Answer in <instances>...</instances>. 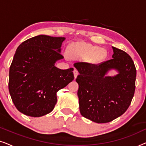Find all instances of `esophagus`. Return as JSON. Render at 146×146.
<instances>
[{
	"instance_id": "1",
	"label": "esophagus",
	"mask_w": 146,
	"mask_h": 146,
	"mask_svg": "<svg viewBox=\"0 0 146 146\" xmlns=\"http://www.w3.org/2000/svg\"><path fill=\"white\" fill-rule=\"evenodd\" d=\"M78 75V71L76 69L74 70V78H76Z\"/></svg>"
}]
</instances>
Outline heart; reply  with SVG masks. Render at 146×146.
<instances>
[{"instance_id": "b5f03b06", "label": "heart", "mask_w": 146, "mask_h": 146, "mask_svg": "<svg viewBox=\"0 0 146 146\" xmlns=\"http://www.w3.org/2000/svg\"><path fill=\"white\" fill-rule=\"evenodd\" d=\"M70 56L74 60H86L88 62L96 64L106 57L107 51L103 48L85 42H73L68 47Z\"/></svg>"}]
</instances>
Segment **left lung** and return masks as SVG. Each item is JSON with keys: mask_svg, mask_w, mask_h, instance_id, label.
<instances>
[{"mask_svg": "<svg viewBox=\"0 0 146 146\" xmlns=\"http://www.w3.org/2000/svg\"><path fill=\"white\" fill-rule=\"evenodd\" d=\"M112 48V59L100 64H74L80 74L76 79L79 86L80 111L82 116L96 123L110 122L122 115L134 94V63L124 51ZM111 70L116 71L117 74L108 75Z\"/></svg>", "mask_w": 146, "mask_h": 146, "instance_id": "1", "label": "left lung"}]
</instances>
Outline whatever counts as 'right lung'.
<instances>
[{"mask_svg":"<svg viewBox=\"0 0 146 146\" xmlns=\"http://www.w3.org/2000/svg\"><path fill=\"white\" fill-rule=\"evenodd\" d=\"M64 37L40 35L17 48L10 67L9 89L15 107L24 114L41 117L53 110L56 93L73 80V68L55 66L64 58Z\"/></svg>","mask_w":146,"mask_h":146,"instance_id":"1","label":"right lung"}]
</instances>
